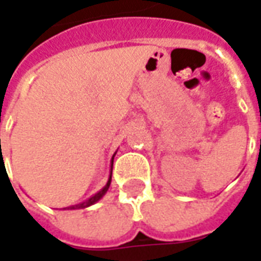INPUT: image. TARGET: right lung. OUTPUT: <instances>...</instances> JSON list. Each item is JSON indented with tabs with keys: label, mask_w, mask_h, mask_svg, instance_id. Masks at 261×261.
<instances>
[{
	"label": "right lung",
	"mask_w": 261,
	"mask_h": 261,
	"mask_svg": "<svg viewBox=\"0 0 261 261\" xmlns=\"http://www.w3.org/2000/svg\"><path fill=\"white\" fill-rule=\"evenodd\" d=\"M110 181H112V176H110V179H109L108 185L103 187L100 192L96 193V194H95V196H93V197H91L89 200H86L85 202H81V204H78V205H72V207H68V208H69V210H75V208H85V207H89V205H92V204H95V202H96L97 200H100V198H102V197L105 196V193L108 192L109 186H110Z\"/></svg>",
	"instance_id": "1"
}]
</instances>
